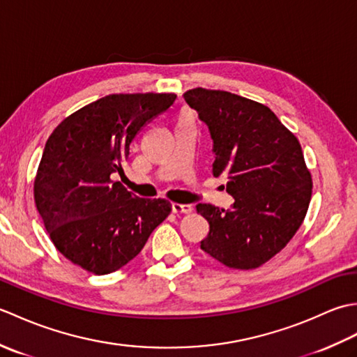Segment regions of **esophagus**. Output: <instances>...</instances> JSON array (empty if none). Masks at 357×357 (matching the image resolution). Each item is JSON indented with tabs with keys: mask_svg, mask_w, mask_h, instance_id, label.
<instances>
[{
	"mask_svg": "<svg viewBox=\"0 0 357 357\" xmlns=\"http://www.w3.org/2000/svg\"><path fill=\"white\" fill-rule=\"evenodd\" d=\"M172 208H173V213H176V215L178 213L188 215V213H192V210H193L190 204H178V202H173Z\"/></svg>",
	"mask_w": 357,
	"mask_h": 357,
	"instance_id": "obj_1",
	"label": "esophagus"
}]
</instances>
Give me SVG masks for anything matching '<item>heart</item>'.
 <instances>
[{
	"instance_id": "1",
	"label": "heart",
	"mask_w": 357,
	"mask_h": 357,
	"mask_svg": "<svg viewBox=\"0 0 357 357\" xmlns=\"http://www.w3.org/2000/svg\"><path fill=\"white\" fill-rule=\"evenodd\" d=\"M185 123H192V116L188 113H181L176 119V124H185Z\"/></svg>"
}]
</instances>
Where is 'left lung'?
Masks as SVG:
<instances>
[{"mask_svg": "<svg viewBox=\"0 0 357 357\" xmlns=\"http://www.w3.org/2000/svg\"><path fill=\"white\" fill-rule=\"evenodd\" d=\"M213 139V176L224 173L231 210L198 204L210 224L201 248L236 270L268 262L299 230L312 199V173L298 138L267 105L224 90L184 93Z\"/></svg>", "mask_w": 357, "mask_h": 357, "instance_id": "1", "label": "left lung"}]
</instances>
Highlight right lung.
<instances>
[{
  "label": "right lung",
  "instance_id": "right-lung-1",
  "mask_svg": "<svg viewBox=\"0 0 357 357\" xmlns=\"http://www.w3.org/2000/svg\"><path fill=\"white\" fill-rule=\"evenodd\" d=\"M174 93H113L67 116L49 136L33 198L53 245L78 267L109 275L124 267L170 215L167 199H146L112 181L123 172L142 126Z\"/></svg>",
  "mask_w": 357,
  "mask_h": 357
}]
</instances>
